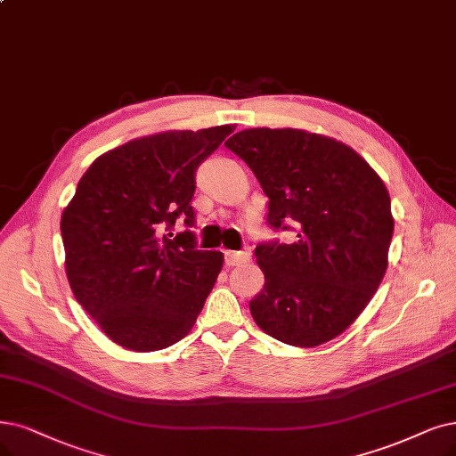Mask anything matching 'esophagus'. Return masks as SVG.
Masks as SVG:
<instances>
[{"label":"esophagus","mask_w":456,"mask_h":456,"mask_svg":"<svg viewBox=\"0 0 456 456\" xmlns=\"http://www.w3.org/2000/svg\"><path fill=\"white\" fill-rule=\"evenodd\" d=\"M250 260V252L247 250H226L224 252V262L226 265L233 267V265H243Z\"/></svg>","instance_id":"esophagus-1"}]
</instances>
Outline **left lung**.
<instances>
[{
	"label": "left lung",
	"mask_w": 456,
	"mask_h": 456,
	"mask_svg": "<svg viewBox=\"0 0 456 456\" xmlns=\"http://www.w3.org/2000/svg\"><path fill=\"white\" fill-rule=\"evenodd\" d=\"M226 148L260 181L267 223L297 232L291 245L256 247L265 284L250 301L254 322L297 348L333 340L386 275L395 218L384 181L350 145L303 129H247Z\"/></svg>",
	"instance_id": "1"
}]
</instances>
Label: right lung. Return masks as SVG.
I'll use <instances>...</instances> for the list:
<instances>
[{
	"label": "right lung",
	"instance_id": "1",
	"mask_svg": "<svg viewBox=\"0 0 456 456\" xmlns=\"http://www.w3.org/2000/svg\"><path fill=\"white\" fill-rule=\"evenodd\" d=\"M233 125L134 138L94 160L61 215L65 273L77 301L116 344L168 348L187 337L223 269L191 232L194 172Z\"/></svg>",
	"mask_w": 456,
	"mask_h": 456
}]
</instances>
